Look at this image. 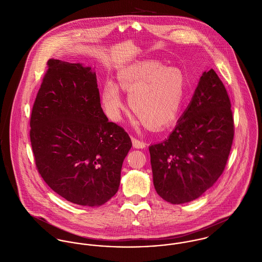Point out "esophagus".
<instances>
[{"mask_svg":"<svg viewBox=\"0 0 262 262\" xmlns=\"http://www.w3.org/2000/svg\"><path fill=\"white\" fill-rule=\"evenodd\" d=\"M132 144H133V147H135L137 149H143L146 147V143H144L143 141L136 139L134 137H132Z\"/></svg>","mask_w":262,"mask_h":262,"instance_id":"1","label":"esophagus"}]
</instances>
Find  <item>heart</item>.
I'll use <instances>...</instances> for the list:
<instances>
[{
    "label": "heart",
    "mask_w": 262,
    "mask_h": 262,
    "mask_svg": "<svg viewBox=\"0 0 262 262\" xmlns=\"http://www.w3.org/2000/svg\"><path fill=\"white\" fill-rule=\"evenodd\" d=\"M117 77L120 86L129 94L131 111L144 126L158 130L178 119L185 95L184 76L178 69L150 59L122 68ZM101 99L108 117L119 121L124 105L114 81L105 82Z\"/></svg>",
    "instance_id": "b5f03b06"
}]
</instances>
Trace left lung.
<instances>
[{"mask_svg":"<svg viewBox=\"0 0 262 262\" xmlns=\"http://www.w3.org/2000/svg\"><path fill=\"white\" fill-rule=\"evenodd\" d=\"M233 137L224 84L214 70L204 72L173 131L149 146L156 192L174 205L200 198L223 173Z\"/></svg>","mask_w":262,"mask_h":262,"instance_id":"left-lung-1","label":"left lung"}]
</instances>
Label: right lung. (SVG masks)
<instances>
[{
	"label": "right lung",
	"mask_w": 262,
	"mask_h": 262,
	"mask_svg": "<svg viewBox=\"0 0 262 262\" xmlns=\"http://www.w3.org/2000/svg\"><path fill=\"white\" fill-rule=\"evenodd\" d=\"M47 64L30 119L38 172L67 201L99 207L119 189L131 139L103 112L91 67L58 59Z\"/></svg>",
	"instance_id": "add662e5"
}]
</instances>
